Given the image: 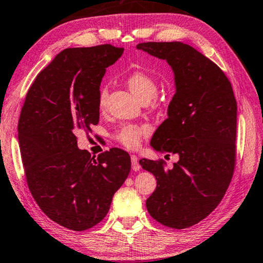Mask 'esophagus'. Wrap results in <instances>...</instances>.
Instances as JSON below:
<instances>
[{
  "label": "esophagus",
  "instance_id": "34e87169",
  "mask_svg": "<svg viewBox=\"0 0 263 263\" xmlns=\"http://www.w3.org/2000/svg\"><path fill=\"white\" fill-rule=\"evenodd\" d=\"M131 162H132V170L133 171H139L140 165H139V162H138V157L135 156V154H132V156H131Z\"/></svg>",
  "mask_w": 263,
  "mask_h": 263
}]
</instances>
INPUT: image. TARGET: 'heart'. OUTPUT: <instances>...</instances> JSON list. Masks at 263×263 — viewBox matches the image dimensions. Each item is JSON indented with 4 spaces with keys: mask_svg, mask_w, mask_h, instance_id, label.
<instances>
[{
    "mask_svg": "<svg viewBox=\"0 0 263 263\" xmlns=\"http://www.w3.org/2000/svg\"><path fill=\"white\" fill-rule=\"evenodd\" d=\"M126 83L128 89L132 91V93L139 98L141 102L151 101V99L157 95L158 85L154 79L148 76L147 73L143 71H135L127 77ZM107 97L106 89H102L99 93V106L103 107L105 104ZM147 133V127L141 126V125L127 124L124 125L123 127L119 128L117 132L116 138L120 144L128 148H136L139 145L140 138Z\"/></svg>",
    "mask_w": 263,
    "mask_h": 263,
    "instance_id": "b5f03b06",
    "label": "heart"
}]
</instances>
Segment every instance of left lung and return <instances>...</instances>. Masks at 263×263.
I'll return each instance as SVG.
<instances>
[{"mask_svg":"<svg viewBox=\"0 0 263 263\" xmlns=\"http://www.w3.org/2000/svg\"><path fill=\"white\" fill-rule=\"evenodd\" d=\"M167 62L174 93L167 119L151 139L157 152L178 154L172 168L161 161L139 160L157 180L146 200L149 215L171 228L201 221L221 201L235 165L236 101L221 69L182 42H148L137 45ZM168 156V154H167Z\"/></svg>","mask_w":263,"mask_h":263,"instance_id":"left-lung-1","label":"left lung"}]
</instances>
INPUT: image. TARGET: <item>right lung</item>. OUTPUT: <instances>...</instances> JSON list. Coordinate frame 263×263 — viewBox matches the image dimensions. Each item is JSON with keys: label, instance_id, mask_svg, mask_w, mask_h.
<instances>
[{"label": "right lung", "instance_id": "right-lung-1", "mask_svg": "<svg viewBox=\"0 0 263 263\" xmlns=\"http://www.w3.org/2000/svg\"><path fill=\"white\" fill-rule=\"evenodd\" d=\"M124 49L69 48L37 74L18 120L28 187L43 213L65 228L85 231L105 218L131 170L120 148L91 157L78 132L99 122V86Z\"/></svg>", "mask_w": 263, "mask_h": 263}]
</instances>
